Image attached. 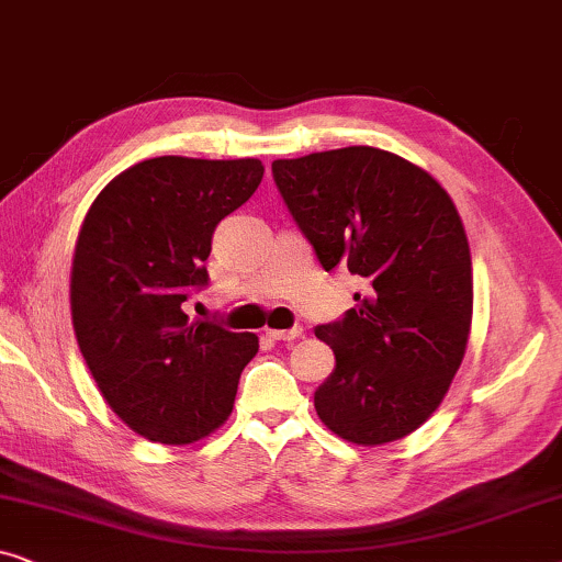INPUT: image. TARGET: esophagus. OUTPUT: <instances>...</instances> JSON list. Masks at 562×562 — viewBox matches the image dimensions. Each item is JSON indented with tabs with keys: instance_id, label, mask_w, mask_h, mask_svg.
Instances as JSON below:
<instances>
[{
	"instance_id": "1",
	"label": "esophagus",
	"mask_w": 562,
	"mask_h": 562,
	"mask_svg": "<svg viewBox=\"0 0 562 562\" xmlns=\"http://www.w3.org/2000/svg\"><path fill=\"white\" fill-rule=\"evenodd\" d=\"M302 333H304L302 327H291V329H266V335L271 337V340H279V342L296 340V337H302Z\"/></svg>"
}]
</instances>
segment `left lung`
Returning a JSON list of instances; mask_svg holds the SVG:
<instances>
[{"label":"left lung","instance_id":"obj_1","mask_svg":"<svg viewBox=\"0 0 562 562\" xmlns=\"http://www.w3.org/2000/svg\"><path fill=\"white\" fill-rule=\"evenodd\" d=\"M273 179L322 268L366 281L340 322L314 329L335 352L314 409L363 448L402 440L432 417L465 356L463 220L425 168L371 145L273 160Z\"/></svg>","mask_w":562,"mask_h":562}]
</instances>
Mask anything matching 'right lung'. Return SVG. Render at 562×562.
I'll use <instances>...</instances> for the list:
<instances>
[{
  "mask_svg": "<svg viewBox=\"0 0 562 562\" xmlns=\"http://www.w3.org/2000/svg\"><path fill=\"white\" fill-rule=\"evenodd\" d=\"M263 179L258 158H148L89 206L71 266L81 356L112 412L145 440L189 445L225 425L258 335L191 322L220 220Z\"/></svg>",
  "mask_w": 562,
  "mask_h": 562,
  "instance_id": "add662e5",
  "label": "right lung"
}]
</instances>
